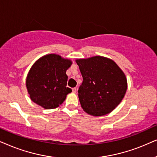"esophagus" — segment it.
Returning <instances> with one entry per match:
<instances>
[{
  "label": "esophagus",
  "mask_w": 157,
  "mask_h": 157,
  "mask_svg": "<svg viewBox=\"0 0 157 157\" xmlns=\"http://www.w3.org/2000/svg\"><path fill=\"white\" fill-rule=\"evenodd\" d=\"M77 90V87H74V88H72V93H76Z\"/></svg>",
  "instance_id": "obj_1"
}]
</instances>
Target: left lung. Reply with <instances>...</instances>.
I'll use <instances>...</instances> for the list:
<instances>
[{
  "instance_id": "8db88e82",
  "label": "left lung",
  "mask_w": 157,
  "mask_h": 157,
  "mask_svg": "<svg viewBox=\"0 0 157 157\" xmlns=\"http://www.w3.org/2000/svg\"><path fill=\"white\" fill-rule=\"evenodd\" d=\"M76 62L83 78L78 90L83 110L93 116L110 113L126 93L124 72L113 60L102 56L77 59Z\"/></svg>"
}]
</instances>
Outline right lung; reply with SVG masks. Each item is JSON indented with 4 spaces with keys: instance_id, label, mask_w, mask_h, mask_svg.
<instances>
[{
    "instance_id": "add662e5",
    "label": "right lung",
    "mask_w": 157,
    "mask_h": 157,
    "mask_svg": "<svg viewBox=\"0 0 157 157\" xmlns=\"http://www.w3.org/2000/svg\"><path fill=\"white\" fill-rule=\"evenodd\" d=\"M72 62L59 54H46L37 59L29 71L27 91L33 103L44 109L59 107L72 89L67 87L66 71Z\"/></svg>"
}]
</instances>
